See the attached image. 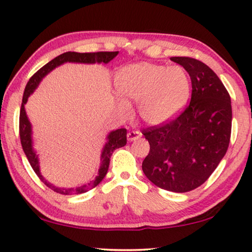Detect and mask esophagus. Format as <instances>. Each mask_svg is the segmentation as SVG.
<instances>
[{"mask_svg": "<svg viewBox=\"0 0 252 252\" xmlns=\"http://www.w3.org/2000/svg\"><path fill=\"white\" fill-rule=\"evenodd\" d=\"M140 137H141L140 131H130V132L127 133V140L129 141H134Z\"/></svg>", "mask_w": 252, "mask_h": 252, "instance_id": "obj_1", "label": "esophagus"}]
</instances>
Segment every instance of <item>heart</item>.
<instances>
[{"label":"heart","instance_id":"b5f03b06","mask_svg":"<svg viewBox=\"0 0 252 252\" xmlns=\"http://www.w3.org/2000/svg\"><path fill=\"white\" fill-rule=\"evenodd\" d=\"M118 92L127 100L138 102L142 121L159 126L175 119L189 103L192 82L182 66H168L139 62L123 66L115 77ZM120 108L127 113L130 106L119 100Z\"/></svg>","mask_w":252,"mask_h":252}]
</instances>
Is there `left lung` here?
Masks as SVG:
<instances>
[{
  "mask_svg": "<svg viewBox=\"0 0 252 252\" xmlns=\"http://www.w3.org/2000/svg\"><path fill=\"white\" fill-rule=\"evenodd\" d=\"M189 73V106L167 125L142 131L150 150L142 162L149 181L164 190L188 192L207 180L226 154L232 127L231 98L223 82L205 63L175 56Z\"/></svg>",
  "mask_w": 252,
  "mask_h": 252,
  "instance_id": "obj_1",
  "label": "left lung"
}]
</instances>
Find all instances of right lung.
<instances>
[{
    "mask_svg": "<svg viewBox=\"0 0 252 252\" xmlns=\"http://www.w3.org/2000/svg\"><path fill=\"white\" fill-rule=\"evenodd\" d=\"M119 54V52H97V53H77V52H66L61 55L56 56L55 59L52 60L45 64L43 67L37 71L33 76L30 78L27 86H26L24 97H22V104H21V110H20V121H19V130H20V140L22 145V149L27 156L30 165H32V170L35 171V173L38 175V178L46 185L48 188H51L52 190H54L55 192L61 193V194H78V193H85L89 191L93 188L98 186L100 182L103 181V179L106 175L108 171V166H110V158L112 154L115 149L120 147H123L126 144V129L121 127V129L113 130L111 132H108L106 136V142H105L104 147L102 149V154H100V166L98 170V174L93 180L92 182L88 185H84L81 187L74 188H60L54 186L53 183L48 182L47 180H45L44 176L40 173V166H39V158L37 155L35 148H33V137H32V126L29 121V118L26 112L25 105L27 104L29 96L35 92L36 88L38 87L40 81L43 80V78L47 76L51 71H53L55 67L64 64V63H84V64H95V63H105L107 64L108 62H111L116 55Z\"/></svg>",
    "mask_w": 252,
    "mask_h": 252,
    "instance_id": "1",
    "label": "right lung"
}]
</instances>
